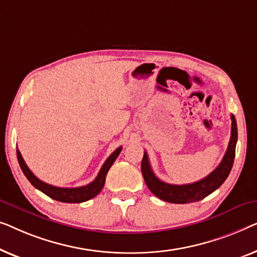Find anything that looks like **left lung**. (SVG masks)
<instances>
[{
    "label": "left lung",
    "mask_w": 257,
    "mask_h": 257,
    "mask_svg": "<svg viewBox=\"0 0 257 257\" xmlns=\"http://www.w3.org/2000/svg\"><path fill=\"white\" fill-rule=\"evenodd\" d=\"M230 118H232V133H230V140L225 156L214 171H212L207 177H205L199 182L185 184V185H172V184L162 182L155 176L149 163L148 154L144 151L141 169H142V175L148 189L157 198L164 201L172 202V204H187V202L199 201L207 197L208 194L214 192L227 179L230 170H232L234 157H235L237 127L235 116L232 115Z\"/></svg>",
    "instance_id": "left-lung-1"
}]
</instances>
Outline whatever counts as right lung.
Segmentation results:
<instances>
[{
  "label": "right lung",
  "instance_id": "obj_1",
  "mask_svg": "<svg viewBox=\"0 0 257 257\" xmlns=\"http://www.w3.org/2000/svg\"><path fill=\"white\" fill-rule=\"evenodd\" d=\"M121 150L122 147L117 148V149L107 158V161L104 162L102 168L100 170L99 175L96 176V178L94 179L92 183H89L88 185L80 187H57L42 182L41 179H38L37 177L31 172V170L28 168V165L25 164L19 149H17V160H19L20 166L25 177H27L29 182H30L36 189L42 191L43 193L46 194V196L50 198H52V199L61 202H70V204H73V202L87 201L100 193V191L102 190V187L104 185V182H106L108 170L110 169L111 165H113L115 160H116L118 155H120Z\"/></svg>",
  "mask_w": 257,
  "mask_h": 257
}]
</instances>
